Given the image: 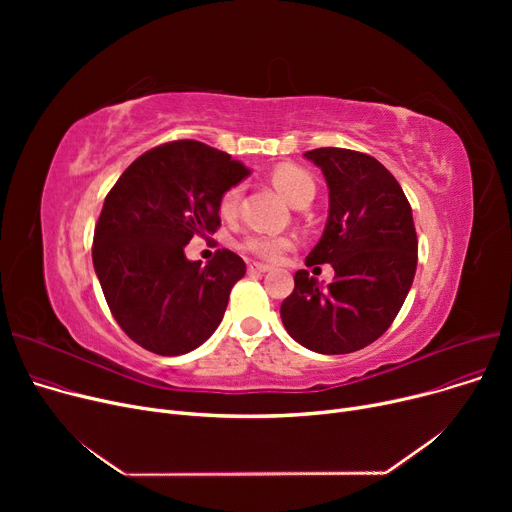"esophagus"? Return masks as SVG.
<instances>
[{"mask_svg":"<svg viewBox=\"0 0 512 512\" xmlns=\"http://www.w3.org/2000/svg\"><path fill=\"white\" fill-rule=\"evenodd\" d=\"M249 272H251V274H265V272H270V265L251 261V263H249Z\"/></svg>","mask_w":512,"mask_h":512,"instance_id":"esophagus-1","label":"esophagus"}]
</instances>
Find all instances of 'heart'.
Listing matches in <instances>:
<instances>
[{
    "mask_svg": "<svg viewBox=\"0 0 512 512\" xmlns=\"http://www.w3.org/2000/svg\"><path fill=\"white\" fill-rule=\"evenodd\" d=\"M272 182L278 188V193L294 207L305 201H311L315 195L313 178L309 176V172H305L299 166H292V164L278 166L272 172ZM238 201H240V186H230L220 199L222 215L230 218L238 207ZM242 247L261 259L276 261L292 247V242L284 236H274V234H251L245 238V242H242Z\"/></svg>",
    "mask_w": 512,
    "mask_h": 512,
    "instance_id": "obj_1",
    "label": "heart"
}]
</instances>
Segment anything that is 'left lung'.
I'll list each match as a JSON object with an SVG mask.
<instances>
[{
    "label": "left lung",
    "mask_w": 512,
    "mask_h": 512,
    "mask_svg": "<svg viewBox=\"0 0 512 512\" xmlns=\"http://www.w3.org/2000/svg\"><path fill=\"white\" fill-rule=\"evenodd\" d=\"M328 184L324 234L307 265L330 263L321 284L307 270L280 307L286 332L313 353H355L378 340L398 315L417 270L411 205L378 159L338 147L307 151Z\"/></svg>",
    "instance_id": "8db88e82"
}]
</instances>
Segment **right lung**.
<instances>
[{
	"label": "right lung",
	"instance_id": "add662e5",
	"mask_svg": "<svg viewBox=\"0 0 512 512\" xmlns=\"http://www.w3.org/2000/svg\"><path fill=\"white\" fill-rule=\"evenodd\" d=\"M251 170L199 141L143 153L105 197L93 267L120 328L147 351L176 357L218 330L247 265L222 249L201 267L184 247L220 226V199Z\"/></svg>",
	"mask_w": 512,
	"mask_h": 512
}]
</instances>
